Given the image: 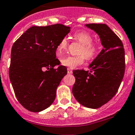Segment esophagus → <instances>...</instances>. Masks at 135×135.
<instances>
[{"label": "esophagus", "mask_w": 135, "mask_h": 135, "mask_svg": "<svg viewBox=\"0 0 135 135\" xmlns=\"http://www.w3.org/2000/svg\"><path fill=\"white\" fill-rule=\"evenodd\" d=\"M67 73H68V74H71V73H73V71L71 70V69H67Z\"/></svg>", "instance_id": "1"}]
</instances>
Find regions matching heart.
<instances>
[{
  "label": "heart",
  "mask_w": 135,
  "mask_h": 135,
  "mask_svg": "<svg viewBox=\"0 0 135 135\" xmlns=\"http://www.w3.org/2000/svg\"><path fill=\"white\" fill-rule=\"evenodd\" d=\"M73 38L81 43L82 47H81L79 56H68L62 58L61 63L62 65L71 69H74L78 65L83 64L85 58L88 60H92L98 54L99 47L98 45L92 43L93 37L89 32L85 31L76 32L73 35ZM68 45V41L66 38H62L57 46V51L62 53L66 50ZM84 54V55H83Z\"/></svg>",
  "instance_id": "obj_1"
}]
</instances>
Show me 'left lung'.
Segmentation results:
<instances>
[{
    "instance_id": "8db88e82",
    "label": "left lung",
    "mask_w": 135,
    "mask_h": 135,
    "mask_svg": "<svg viewBox=\"0 0 135 135\" xmlns=\"http://www.w3.org/2000/svg\"><path fill=\"white\" fill-rule=\"evenodd\" d=\"M99 36L103 48L88 66L90 71L75 70L73 94L83 106L97 109L113 98L125 71V52L122 41L105 24H85Z\"/></svg>"
}]
</instances>
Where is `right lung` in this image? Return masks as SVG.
I'll use <instances>...</instances> for the list:
<instances>
[{
  "instance_id": "1",
  "label": "right lung",
  "mask_w": 135,
  "mask_h": 135,
  "mask_svg": "<svg viewBox=\"0 0 135 135\" xmlns=\"http://www.w3.org/2000/svg\"><path fill=\"white\" fill-rule=\"evenodd\" d=\"M70 31L71 27L59 24L32 26L13 43L9 78L17 99L27 110L40 112L54 101L57 88L67 74L56 51Z\"/></svg>"
}]
</instances>
